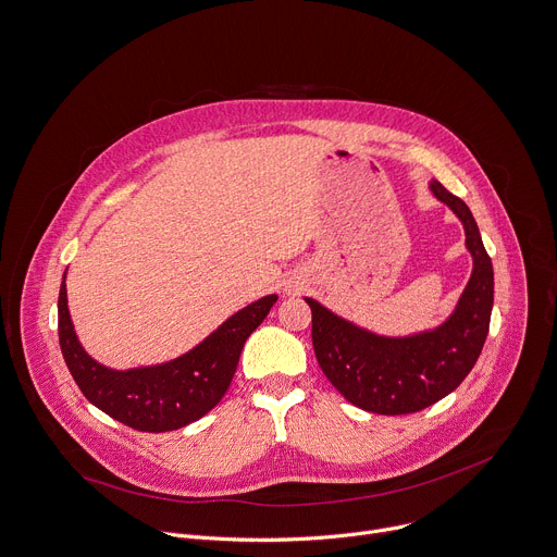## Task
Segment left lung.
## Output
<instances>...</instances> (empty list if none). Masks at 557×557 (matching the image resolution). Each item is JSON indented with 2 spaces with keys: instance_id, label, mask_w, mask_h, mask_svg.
<instances>
[{
  "instance_id": "1",
  "label": "left lung",
  "mask_w": 557,
  "mask_h": 557,
  "mask_svg": "<svg viewBox=\"0 0 557 557\" xmlns=\"http://www.w3.org/2000/svg\"><path fill=\"white\" fill-rule=\"evenodd\" d=\"M429 188L462 221L473 257L456 312L441 327L405 338L376 336L305 298L312 307V343L323 374L351 405L372 413H413L451 394L473 369L488 334L493 265L475 219L443 183L431 181Z\"/></svg>"
}]
</instances>
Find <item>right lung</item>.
Masks as SVG:
<instances>
[{"mask_svg": "<svg viewBox=\"0 0 557 557\" xmlns=\"http://www.w3.org/2000/svg\"><path fill=\"white\" fill-rule=\"evenodd\" d=\"M276 294L263 296L230 317L193 351L154 367L116 372L92 360L79 345L66 283L59 289V347L82 394L110 418L137 431H172L206 416L227 392L240 349L270 314Z\"/></svg>", "mask_w": 557, "mask_h": 557, "instance_id": "obj_1", "label": "right lung"}]
</instances>
